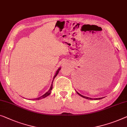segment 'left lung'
I'll list each match as a JSON object with an SVG mask.
<instances>
[{
    "mask_svg": "<svg viewBox=\"0 0 127 127\" xmlns=\"http://www.w3.org/2000/svg\"><path fill=\"white\" fill-rule=\"evenodd\" d=\"M75 91H76V90H75ZM76 92H77V94H78L79 95H80L81 97H83V98H84L88 99V100H93V98H90V97H88L84 96V95H81V94H80V93H79L78 92H77L76 91ZM102 98H103V97H101V98H94V100H100V99H102Z\"/></svg>",
    "mask_w": 127,
    "mask_h": 127,
    "instance_id": "8db88e82",
    "label": "left lung"
}]
</instances>
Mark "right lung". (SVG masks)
<instances>
[{"mask_svg": "<svg viewBox=\"0 0 127 127\" xmlns=\"http://www.w3.org/2000/svg\"><path fill=\"white\" fill-rule=\"evenodd\" d=\"M61 67H60L58 68L57 70L56 73V74H55L54 77H53V81L51 82V84L50 88V89H49V91H47L46 93H45V94H44L43 95H42V96L39 97H38V98H34V99H32V100H41V99H42V98H45V97H46L47 96H48V95H50V93H51V90H52V89H53V81H54V78H55V77H56L57 76V74H58V73H59V71H60V70H61Z\"/></svg>", "mask_w": 127, "mask_h": 127, "instance_id": "right-lung-1", "label": "right lung"}]
</instances>
